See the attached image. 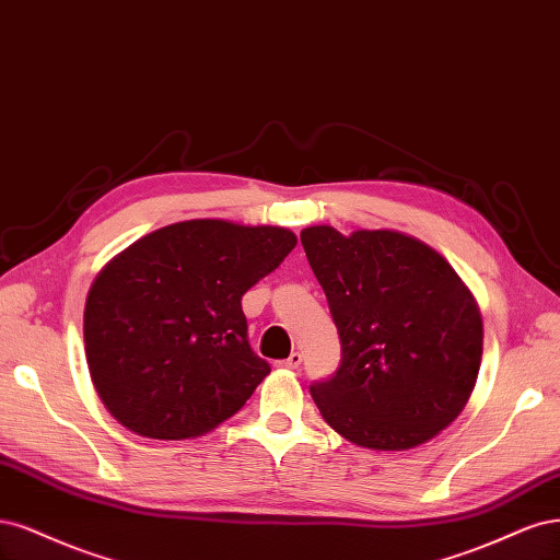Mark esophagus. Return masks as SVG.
Returning <instances> with one entry per match:
<instances>
[{"mask_svg": "<svg viewBox=\"0 0 560 560\" xmlns=\"http://www.w3.org/2000/svg\"><path fill=\"white\" fill-rule=\"evenodd\" d=\"M300 363H302V353H300V351H293V353L288 355V358L279 360L277 368H283V370H298V368H300Z\"/></svg>", "mask_w": 560, "mask_h": 560, "instance_id": "34e87169", "label": "esophagus"}]
</instances>
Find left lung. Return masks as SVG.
<instances>
[{"mask_svg":"<svg viewBox=\"0 0 560 560\" xmlns=\"http://www.w3.org/2000/svg\"><path fill=\"white\" fill-rule=\"evenodd\" d=\"M302 246L341 341L310 386L326 423L376 451L413 448L456 421L477 384L483 326L456 269L395 230L304 228Z\"/></svg>","mask_w":560,"mask_h":560,"instance_id":"obj_1","label":"left lung"}]
</instances>
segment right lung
Segmentation results:
<instances>
[{"mask_svg":"<svg viewBox=\"0 0 560 560\" xmlns=\"http://www.w3.org/2000/svg\"><path fill=\"white\" fill-rule=\"evenodd\" d=\"M298 237L277 225L195 219L160 228L104 265L83 312L85 360L112 417L141 438H200L269 374L242 295Z\"/></svg>","mask_w":560,"mask_h":560,"instance_id":"add662e5","label":"right lung"}]
</instances>
